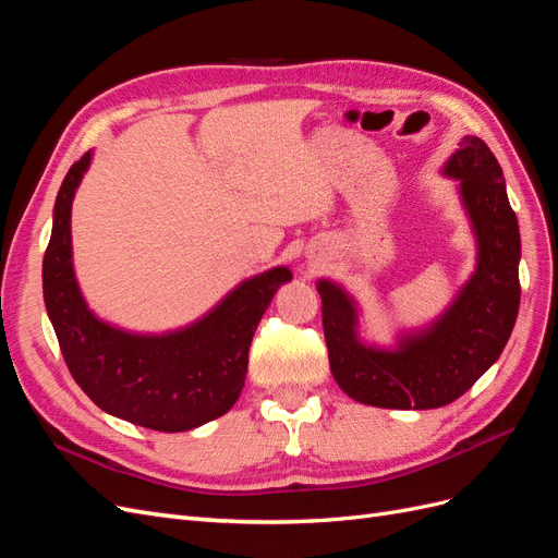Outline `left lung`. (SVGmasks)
Segmentation results:
<instances>
[{"mask_svg": "<svg viewBox=\"0 0 558 558\" xmlns=\"http://www.w3.org/2000/svg\"><path fill=\"white\" fill-rule=\"evenodd\" d=\"M475 238V269L428 324L400 328L393 344L361 337V305L342 283L318 279L335 381L363 404L435 410L461 398L508 344L519 314V223L488 146L465 134L445 160Z\"/></svg>", "mask_w": 558, "mask_h": 558, "instance_id": "1", "label": "left lung"}]
</instances>
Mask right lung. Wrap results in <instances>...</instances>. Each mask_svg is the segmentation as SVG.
<instances>
[{
	"mask_svg": "<svg viewBox=\"0 0 558 558\" xmlns=\"http://www.w3.org/2000/svg\"><path fill=\"white\" fill-rule=\"evenodd\" d=\"M90 162L93 150L66 172L44 256V302L64 363L111 416L160 433L209 424L238 402L253 332L293 272L279 265L253 275L193 324L174 330L137 332L109 324L88 307L74 272L72 202Z\"/></svg>",
	"mask_w": 558,
	"mask_h": 558,
	"instance_id": "obj_1",
	"label": "right lung"
}]
</instances>
